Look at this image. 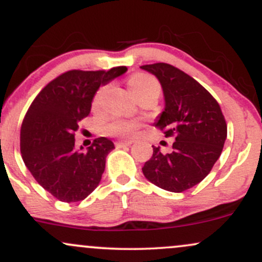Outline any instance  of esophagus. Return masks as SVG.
<instances>
[{"mask_svg": "<svg viewBox=\"0 0 262 262\" xmlns=\"http://www.w3.org/2000/svg\"><path fill=\"white\" fill-rule=\"evenodd\" d=\"M132 144H133L132 140H118L116 143V146L117 148H124V146H130Z\"/></svg>", "mask_w": 262, "mask_h": 262, "instance_id": "obj_1", "label": "esophagus"}]
</instances>
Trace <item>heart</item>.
<instances>
[{
	"label": "heart",
	"mask_w": 262,
	"mask_h": 262,
	"mask_svg": "<svg viewBox=\"0 0 262 262\" xmlns=\"http://www.w3.org/2000/svg\"><path fill=\"white\" fill-rule=\"evenodd\" d=\"M128 85L135 97L148 92H160L159 82L155 80V77H152L149 74H134L133 76L129 77ZM102 93H103V89H101L100 91L96 93L95 98H93V106H98ZM138 127H139V122L134 121V119L117 118L113 119L111 123H108L106 130L108 134L116 135V137H132Z\"/></svg>",
	"instance_id": "b5f03b06"
}]
</instances>
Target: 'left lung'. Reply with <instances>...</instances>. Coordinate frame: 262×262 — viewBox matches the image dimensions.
Masks as SVG:
<instances>
[{"label": "left lung", "mask_w": 262, "mask_h": 262, "mask_svg": "<svg viewBox=\"0 0 262 262\" xmlns=\"http://www.w3.org/2000/svg\"><path fill=\"white\" fill-rule=\"evenodd\" d=\"M140 69L154 75L164 93L165 107L154 125L175 138L169 154L152 146L141 170L155 186L180 193L202 181L221 156L227 139L224 116L213 96L177 68L158 62Z\"/></svg>", "instance_id": "left-lung-1"}]
</instances>
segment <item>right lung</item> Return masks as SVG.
Listing matches in <instances>:
<instances>
[{
	"label": "right lung",
	"instance_id": "add662e5",
	"mask_svg": "<svg viewBox=\"0 0 262 262\" xmlns=\"http://www.w3.org/2000/svg\"><path fill=\"white\" fill-rule=\"evenodd\" d=\"M127 70L68 71L39 92L26 114L20 129L23 161L39 185L61 202L85 200L100 185L113 141L101 137L86 150L76 149L74 133L91 112L98 89Z\"/></svg>",
	"mask_w": 262,
	"mask_h": 262
}]
</instances>
